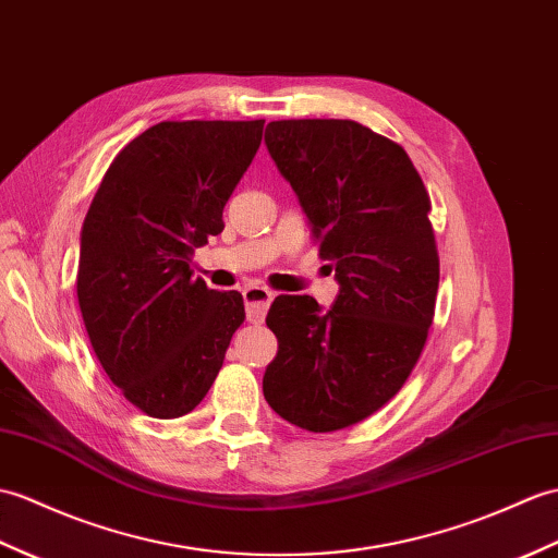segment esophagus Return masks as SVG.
I'll list each match as a JSON object with an SVG mask.
<instances>
[{"label": "esophagus", "instance_id": "esophagus-1", "mask_svg": "<svg viewBox=\"0 0 558 558\" xmlns=\"http://www.w3.org/2000/svg\"><path fill=\"white\" fill-rule=\"evenodd\" d=\"M242 296L244 306H247V318L252 323H262L270 302H274V292L268 288H262V284H250V288L242 290Z\"/></svg>", "mask_w": 558, "mask_h": 558}]
</instances>
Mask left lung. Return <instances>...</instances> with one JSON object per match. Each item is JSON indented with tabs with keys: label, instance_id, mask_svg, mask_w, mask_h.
<instances>
[{
	"label": "left lung",
	"instance_id": "8db88e82",
	"mask_svg": "<svg viewBox=\"0 0 558 558\" xmlns=\"http://www.w3.org/2000/svg\"><path fill=\"white\" fill-rule=\"evenodd\" d=\"M266 147L340 294L330 311L276 296L264 397L302 430H342L383 409L421 359L439 284L430 197L409 154L356 121H270Z\"/></svg>",
	"mask_w": 558,
	"mask_h": 558
}]
</instances>
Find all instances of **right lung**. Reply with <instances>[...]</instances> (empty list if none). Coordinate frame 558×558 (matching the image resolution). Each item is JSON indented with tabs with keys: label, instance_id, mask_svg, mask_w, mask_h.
<instances>
[{
	"label": "right lung",
	"instance_id": "right-lung-1",
	"mask_svg": "<svg viewBox=\"0 0 558 558\" xmlns=\"http://www.w3.org/2000/svg\"><path fill=\"white\" fill-rule=\"evenodd\" d=\"M264 121H161L116 154L89 204L77 304L95 354L151 418L185 416L209 392L242 294L192 278V254L223 232V206L262 145Z\"/></svg>",
	"mask_w": 558,
	"mask_h": 558
}]
</instances>
